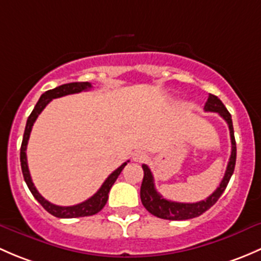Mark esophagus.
Instances as JSON below:
<instances>
[{
    "mask_svg": "<svg viewBox=\"0 0 261 261\" xmlns=\"http://www.w3.org/2000/svg\"><path fill=\"white\" fill-rule=\"evenodd\" d=\"M146 158L147 155L143 152H141V150H137V152L133 153V161H136V162H143Z\"/></svg>",
    "mask_w": 261,
    "mask_h": 261,
    "instance_id": "esophagus-1",
    "label": "esophagus"
}]
</instances>
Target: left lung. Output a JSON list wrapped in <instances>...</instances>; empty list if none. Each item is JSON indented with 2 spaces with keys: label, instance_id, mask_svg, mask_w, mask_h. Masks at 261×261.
Segmentation results:
<instances>
[{
  "label": "left lung",
  "instance_id": "obj_1",
  "mask_svg": "<svg viewBox=\"0 0 261 261\" xmlns=\"http://www.w3.org/2000/svg\"><path fill=\"white\" fill-rule=\"evenodd\" d=\"M205 112H212V113H219L225 122L229 125L230 130V138H231V155L229 163H227L226 172L222 178L221 184L217 187L212 195L208 196L206 200L198 201V202L193 203H186V202H174V201H170L163 198L160 193L157 192L154 187V178L150 172L149 167L147 165L142 166L144 172L143 181H142L141 186V201L146 210L150 212L154 216L160 217V219L165 220H189L197 217L202 215L203 212L207 211L211 206L216 203L219 200L220 196L224 193L225 189H226L227 184H229L231 176H232L233 170H235V163H236V142L235 137H233V127H232V119H231V114L226 109V107L222 104V101L217 98L216 95H208L207 101L205 104Z\"/></svg>",
  "mask_w": 261,
  "mask_h": 261
}]
</instances>
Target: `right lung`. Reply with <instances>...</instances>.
Instances as JSON below:
<instances>
[{
  "instance_id": "right-lung-1",
  "label": "right lung",
  "mask_w": 261,
  "mask_h": 261,
  "mask_svg": "<svg viewBox=\"0 0 261 261\" xmlns=\"http://www.w3.org/2000/svg\"><path fill=\"white\" fill-rule=\"evenodd\" d=\"M91 88V84L88 82H82V83H69V84L60 85V87L55 88V89H51L45 91L41 96H40L39 101L35 106L34 111L31 112L30 117L28 118V122H26V128L25 133H23L22 143H21V152H20V161H21V170H22L23 178H25L26 185H28L29 190L31 191V193L34 195V197L36 198L40 202V205L45 208L49 214L53 215L55 217H60V219H74V217H84V216H91V215L98 214L101 208L106 206L107 201H108V193L111 191L112 186L114 185V182L117 181L118 176L120 174V172L123 171V168L127 166V162L123 163L120 167H118L114 172H112L109 174L108 178L104 181V184L101 185V187L96 191V193H94L90 198L85 200L84 202L77 203L74 206H58L54 205V203L49 202L47 200H45L41 195L39 193V191L36 190L35 185L32 184V179L30 176V171H29L28 166V157H26V148H28V142L30 138V133L32 129V125H34L35 120L37 119L39 114L44 111L45 107L50 103L53 99L60 98V96L69 95V94H75L80 93V91L89 90Z\"/></svg>"
}]
</instances>
